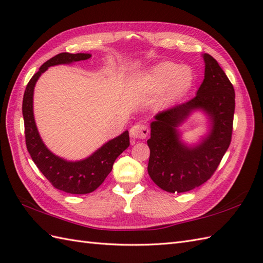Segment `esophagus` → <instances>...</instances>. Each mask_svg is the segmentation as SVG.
<instances>
[{
	"label": "esophagus",
	"instance_id": "obj_1",
	"mask_svg": "<svg viewBox=\"0 0 263 263\" xmlns=\"http://www.w3.org/2000/svg\"><path fill=\"white\" fill-rule=\"evenodd\" d=\"M149 135V128L143 124H136L130 128V137L132 139H146Z\"/></svg>",
	"mask_w": 263,
	"mask_h": 263
}]
</instances>
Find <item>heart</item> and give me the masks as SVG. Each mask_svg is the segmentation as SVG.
Masks as SVG:
<instances>
[{
    "mask_svg": "<svg viewBox=\"0 0 263 263\" xmlns=\"http://www.w3.org/2000/svg\"><path fill=\"white\" fill-rule=\"evenodd\" d=\"M193 81L192 70L189 66H181L172 62L161 63L148 73L142 80L147 90H160L168 86L172 96H177L190 88Z\"/></svg>",
    "mask_w": 263,
    "mask_h": 263,
    "instance_id": "obj_1",
    "label": "heart"
}]
</instances>
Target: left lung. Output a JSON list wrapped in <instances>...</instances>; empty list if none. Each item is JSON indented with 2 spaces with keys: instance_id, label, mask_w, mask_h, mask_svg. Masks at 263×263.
Listing matches in <instances>:
<instances>
[{
  "instance_id": "obj_1",
  "label": "left lung",
  "mask_w": 263,
  "mask_h": 263,
  "mask_svg": "<svg viewBox=\"0 0 263 263\" xmlns=\"http://www.w3.org/2000/svg\"><path fill=\"white\" fill-rule=\"evenodd\" d=\"M202 58L204 79L195 97L159 111L150 123L149 176L171 193L186 192L208 181L232 140L234 87L211 55L203 54ZM197 110L209 117L210 128L199 143L187 145L178 127Z\"/></svg>"
}]
</instances>
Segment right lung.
Wrapping results in <instances>:
<instances>
[{"label":"right lung","mask_w":263,"mask_h":263,"mask_svg":"<svg viewBox=\"0 0 263 263\" xmlns=\"http://www.w3.org/2000/svg\"><path fill=\"white\" fill-rule=\"evenodd\" d=\"M91 58L88 53H60L46 61L37 73L28 82L22 100V115L25 122V135L28 153L33 163L44 176L52 183L54 187L71 194H87L95 191L113 168L115 159L130 146L128 131H124L111 140L104 143L89 157L70 161L53 154L43 142L37 130L33 117V89L39 77L49 66L60 64H71L78 61H85Z\"/></svg>","instance_id":"add662e5"}]
</instances>
